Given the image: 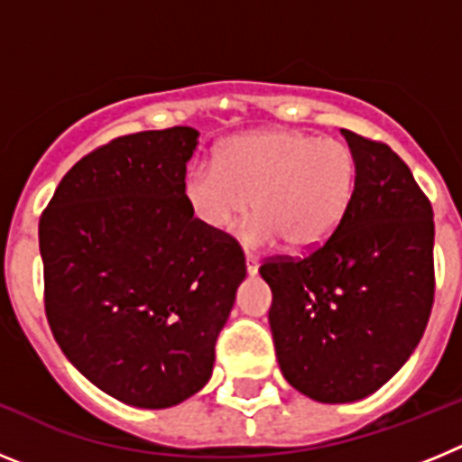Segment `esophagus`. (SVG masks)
<instances>
[{
	"label": "esophagus",
	"instance_id": "obj_1",
	"mask_svg": "<svg viewBox=\"0 0 462 462\" xmlns=\"http://www.w3.org/2000/svg\"><path fill=\"white\" fill-rule=\"evenodd\" d=\"M245 266H247V273H250V275H254V273L259 271V259L247 252V254H245Z\"/></svg>",
	"mask_w": 462,
	"mask_h": 462
}]
</instances>
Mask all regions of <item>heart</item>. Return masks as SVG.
I'll use <instances>...</instances> for the list:
<instances>
[{"mask_svg":"<svg viewBox=\"0 0 462 462\" xmlns=\"http://www.w3.org/2000/svg\"><path fill=\"white\" fill-rule=\"evenodd\" d=\"M358 162L342 141L300 132H254L228 141L217 164H196L185 196L206 226L228 231L252 210V243L284 240L310 252L336 234L356 194Z\"/></svg>","mask_w":462,"mask_h":462,"instance_id":"1","label":"heart"}]
</instances>
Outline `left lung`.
Returning <instances> with one entry per match:
<instances>
[{
  "label": "left lung",
  "mask_w": 462,
  "mask_h": 462,
  "mask_svg": "<svg viewBox=\"0 0 462 462\" xmlns=\"http://www.w3.org/2000/svg\"><path fill=\"white\" fill-rule=\"evenodd\" d=\"M358 162L337 231L303 256L261 263L280 370L319 402L374 393L410 358L435 298L432 206L382 141L342 129Z\"/></svg>",
  "instance_id": "8db88e82"
}]
</instances>
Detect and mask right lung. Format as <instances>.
I'll return each instance as SVG.
<instances>
[{"label":"right lung","instance_id":"right-lung-1","mask_svg":"<svg viewBox=\"0 0 462 462\" xmlns=\"http://www.w3.org/2000/svg\"><path fill=\"white\" fill-rule=\"evenodd\" d=\"M196 136L169 126L104 143L71 166L39 219L57 345L94 386L145 410L203 389L245 280L238 240L187 203Z\"/></svg>","mask_w":462,"mask_h":462}]
</instances>
